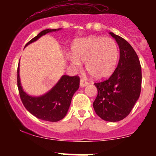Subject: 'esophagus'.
Returning <instances> with one entry per match:
<instances>
[{"mask_svg": "<svg viewBox=\"0 0 156 156\" xmlns=\"http://www.w3.org/2000/svg\"><path fill=\"white\" fill-rule=\"evenodd\" d=\"M88 85V82L85 81V80L83 79H80V87H85Z\"/></svg>", "mask_w": 156, "mask_h": 156, "instance_id": "esophagus-1", "label": "esophagus"}]
</instances>
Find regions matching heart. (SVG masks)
<instances>
[{
	"label": "heart",
	"instance_id": "b5f03b06",
	"mask_svg": "<svg viewBox=\"0 0 156 156\" xmlns=\"http://www.w3.org/2000/svg\"><path fill=\"white\" fill-rule=\"evenodd\" d=\"M72 53L68 58L73 65L80 67V62H86L87 72L100 80L108 78L114 72L119 50L113 39L91 36L77 39L73 44Z\"/></svg>",
	"mask_w": 156,
	"mask_h": 156
}]
</instances>
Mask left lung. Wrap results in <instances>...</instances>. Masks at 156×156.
<instances>
[{
  "label": "left lung",
  "mask_w": 156,
  "mask_h": 156,
  "mask_svg": "<svg viewBox=\"0 0 156 156\" xmlns=\"http://www.w3.org/2000/svg\"><path fill=\"white\" fill-rule=\"evenodd\" d=\"M109 34L119 45V63L108 80L94 83L98 96L93 107L102 119L114 122L126 117L139 99L141 67L132 46L119 36L112 32Z\"/></svg>",
  "instance_id": "obj_1"
}]
</instances>
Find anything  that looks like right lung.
Here are the masks:
<instances>
[{
    "mask_svg": "<svg viewBox=\"0 0 156 156\" xmlns=\"http://www.w3.org/2000/svg\"><path fill=\"white\" fill-rule=\"evenodd\" d=\"M58 29H45L34 37L25 46L34 42L42 36ZM80 78L78 76L63 75L51 89L40 96H31L25 92L20 78V62L17 68V87L21 101L26 108L38 119L48 122H58L65 117L69 110L73 94L79 88Z\"/></svg>",
    "mask_w": 156,
    "mask_h": 156,
    "instance_id": "right-lung-1",
    "label": "right lung"
}]
</instances>
